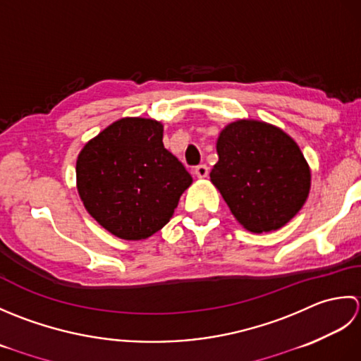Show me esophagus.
I'll return each mask as SVG.
<instances>
[{
  "label": "esophagus",
  "instance_id": "obj_1",
  "mask_svg": "<svg viewBox=\"0 0 361 361\" xmlns=\"http://www.w3.org/2000/svg\"><path fill=\"white\" fill-rule=\"evenodd\" d=\"M195 174H196L200 179L207 178V176H209V166L204 165V164H202V165H197V166L195 168Z\"/></svg>",
  "mask_w": 361,
  "mask_h": 361
}]
</instances>
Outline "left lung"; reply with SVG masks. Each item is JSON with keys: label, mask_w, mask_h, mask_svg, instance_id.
<instances>
[{"label": "left lung", "mask_w": 361, "mask_h": 361, "mask_svg": "<svg viewBox=\"0 0 361 361\" xmlns=\"http://www.w3.org/2000/svg\"><path fill=\"white\" fill-rule=\"evenodd\" d=\"M210 179L237 221L254 233L281 229L302 209L310 168L296 142L273 124L238 120L216 142Z\"/></svg>", "instance_id": "obj_1"}]
</instances>
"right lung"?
<instances>
[{
	"mask_svg": "<svg viewBox=\"0 0 361 361\" xmlns=\"http://www.w3.org/2000/svg\"><path fill=\"white\" fill-rule=\"evenodd\" d=\"M161 138L164 126L156 120L121 118L79 152L80 200L115 237L145 240L160 231L193 182Z\"/></svg>",
	"mask_w": 361,
	"mask_h": 361,
	"instance_id": "1",
	"label": "right lung"
}]
</instances>
